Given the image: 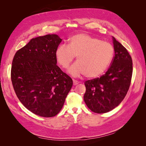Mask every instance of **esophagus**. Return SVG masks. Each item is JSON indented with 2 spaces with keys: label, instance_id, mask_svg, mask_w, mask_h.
Here are the masks:
<instances>
[{
  "label": "esophagus",
  "instance_id": "34e87169",
  "mask_svg": "<svg viewBox=\"0 0 146 146\" xmlns=\"http://www.w3.org/2000/svg\"><path fill=\"white\" fill-rule=\"evenodd\" d=\"M73 85H78V83H79V82L77 81V80H76L75 79H73Z\"/></svg>",
  "mask_w": 146,
  "mask_h": 146
}]
</instances>
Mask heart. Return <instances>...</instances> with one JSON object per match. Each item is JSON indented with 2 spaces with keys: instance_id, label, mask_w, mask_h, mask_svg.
<instances>
[{
  "instance_id": "heart-1",
  "label": "heart",
  "mask_w": 146,
  "mask_h": 146,
  "mask_svg": "<svg viewBox=\"0 0 146 146\" xmlns=\"http://www.w3.org/2000/svg\"><path fill=\"white\" fill-rule=\"evenodd\" d=\"M114 49L108 42L86 34H77L71 37L68 46L61 44L55 52L58 64L67 68L76 56V63L69 72L75 76L84 75L89 78L102 75L113 59Z\"/></svg>"
}]
</instances>
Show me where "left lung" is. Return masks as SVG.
Here are the masks:
<instances>
[{"label": "left lung", "mask_w": 146, "mask_h": 146, "mask_svg": "<svg viewBox=\"0 0 146 146\" xmlns=\"http://www.w3.org/2000/svg\"><path fill=\"white\" fill-rule=\"evenodd\" d=\"M114 56L107 72L85 82L84 101L90 110L107 113L125 98L131 83L132 60L126 48L113 37Z\"/></svg>", "instance_id": "1"}]
</instances>
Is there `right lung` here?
Here are the masks:
<instances>
[{
  "instance_id": "add662e5",
  "label": "right lung",
  "mask_w": 146,
  "mask_h": 146,
  "mask_svg": "<svg viewBox=\"0 0 146 146\" xmlns=\"http://www.w3.org/2000/svg\"><path fill=\"white\" fill-rule=\"evenodd\" d=\"M61 41L57 35L33 38L12 60L15 94L27 109L41 117L60 112L73 85L72 79L56 65L55 52Z\"/></svg>"
}]
</instances>
